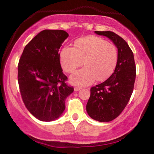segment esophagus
Here are the masks:
<instances>
[{
    "instance_id": "esophagus-1",
    "label": "esophagus",
    "mask_w": 154,
    "mask_h": 154,
    "mask_svg": "<svg viewBox=\"0 0 154 154\" xmlns=\"http://www.w3.org/2000/svg\"><path fill=\"white\" fill-rule=\"evenodd\" d=\"M81 89H82V88L79 87V86H77V87L75 88V91H79V90H81Z\"/></svg>"
}]
</instances>
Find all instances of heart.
I'll list each match as a JSON object with an SVG mask.
<instances>
[{
	"label": "heart",
	"mask_w": 154,
	"mask_h": 154,
	"mask_svg": "<svg viewBox=\"0 0 154 154\" xmlns=\"http://www.w3.org/2000/svg\"><path fill=\"white\" fill-rule=\"evenodd\" d=\"M118 51L114 44L97 36H87L75 42V48L66 46L60 54V63L66 73H73L84 63L85 68L70 77L74 85L85 86L95 79L106 80L115 69Z\"/></svg>",
	"instance_id": "heart-1"
}]
</instances>
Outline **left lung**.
<instances>
[{
	"label": "left lung",
	"mask_w": 154,
	"mask_h": 154,
	"mask_svg": "<svg viewBox=\"0 0 154 154\" xmlns=\"http://www.w3.org/2000/svg\"><path fill=\"white\" fill-rule=\"evenodd\" d=\"M109 38L118 49V61L109 79L92 87L86 110L92 119L107 122L116 119L130 100L136 77L133 53L127 42L111 31H95Z\"/></svg>",
	"instance_id": "obj_1"
}]
</instances>
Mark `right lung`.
Returning <instances> with one entry per match:
<instances>
[{
    "label": "right lung",
    "instance_id": "obj_1",
    "mask_svg": "<svg viewBox=\"0 0 154 154\" xmlns=\"http://www.w3.org/2000/svg\"><path fill=\"white\" fill-rule=\"evenodd\" d=\"M69 35L61 29H45L24 48L18 64V82L27 110L43 122L55 120L65 109L74 88L60 63L59 48Z\"/></svg>",
    "mask_w": 154,
    "mask_h": 154
}]
</instances>
